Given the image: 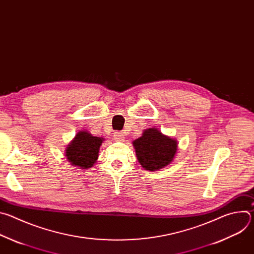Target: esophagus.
I'll return each mask as SVG.
<instances>
[{"label": "esophagus", "instance_id": "34e87169", "mask_svg": "<svg viewBox=\"0 0 254 254\" xmlns=\"http://www.w3.org/2000/svg\"><path fill=\"white\" fill-rule=\"evenodd\" d=\"M115 139L117 141H124L125 140V134L123 132H115Z\"/></svg>", "mask_w": 254, "mask_h": 254}]
</instances>
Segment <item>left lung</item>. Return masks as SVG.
Segmentation results:
<instances>
[{
  "instance_id": "8db88e82",
  "label": "left lung",
  "mask_w": 254,
  "mask_h": 254,
  "mask_svg": "<svg viewBox=\"0 0 254 254\" xmlns=\"http://www.w3.org/2000/svg\"><path fill=\"white\" fill-rule=\"evenodd\" d=\"M136 159L147 171H158L168 166L177 153L176 139L163 134L158 128L151 127L133 140Z\"/></svg>"
}]
</instances>
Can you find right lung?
Returning <instances> with one entry per match:
<instances>
[{"label": "right lung", "mask_w": 254, "mask_h": 254, "mask_svg": "<svg viewBox=\"0 0 254 254\" xmlns=\"http://www.w3.org/2000/svg\"><path fill=\"white\" fill-rule=\"evenodd\" d=\"M103 140L102 137L80 130L65 149L66 159L75 167L89 169L98 158V151Z\"/></svg>", "instance_id": "obj_1"}]
</instances>
